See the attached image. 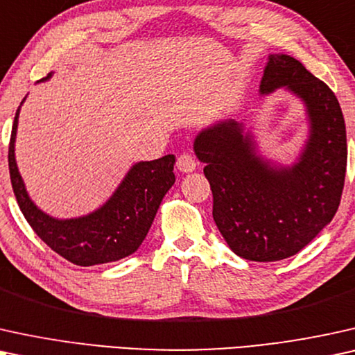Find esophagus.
Returning a JSON list of instances; mask_svg holds the SVG:
<instances>
[{
  "label": "esophagus",
  "instance_id": "esophagus-1",
  "mask_svg": "<svg viewBox=\"0 0 355 355\" xmlns=\"http://www.w3.org/2000/svg\"><path fill=\"white\" fill-rule=\"evenodd\" d=\"M177 168L180 170L183 173H188V172H193V170L196 168V160L195 157L190 153H183L178 155L177 159Z\"/></svg>",
  "mask_w": 355,
  "mask_h": 355
}]
</instances>
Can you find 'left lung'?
Instances as JSON below:
<instances>
[{
	"instance_id": "left-lung-1",
	"label": "left lung",
	"mask_w": 355,
	"mask_h": 355,
	"mask_svg": "<svg viewBox=\"0 0 355 355\" xmlns=\"http://www.w3.org/2000/svg\"><path fill=\"white\" fill-rule=\"evenodd\" d=\"M279 87L304 101L310 120L309 141L292 167H271L234 120L195 139L217 229L230 250L250 261H279L306 247L336 214L346 178V125L334 92L300 61L271 55L259 92Z\"/></svg>"
}]
</instances>
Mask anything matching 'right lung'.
<instances>
[{"label": "right lung", "mask_w": 355, "mask_h": 355, "mask_svg": "<svg viewBox=\"0 0 355 355\" xmlns=\"http://www.w3.org/2000/svg\"><path fill=\"white\" fill-rule=\"evenodd\" d=\"M17 118L19 108L8 150L9 177L17 205L34 232L53 252L78 266L118 261L135 253L153 225L160 201L175 183V155L133 165L110 200L91 214L78 219H53L32 202L19 175L14 157Z\"/></svg>", "instance_id": "add662e5"}]
</instances>
